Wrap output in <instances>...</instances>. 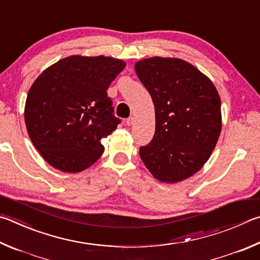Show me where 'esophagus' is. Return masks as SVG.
Segmentation results:
<instances>
[{
    "label": "esophagus",
    "mask_w": 260,
    "mask_h": 260,
    "mask_svg": "<svg viewBox=\"0 0 260 260\" xmlns=\"http://www.w3.org/2000/svg\"><path fill=\"white\" fill-rule=\"evenodd\" d=\"M134 120H135V118L134 117H129V118H127L126 119V124L128 125V126H132L134 124Z\"/></svg>",
    "instance_id": "1"
}]
</instances>
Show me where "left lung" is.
Wrapping results in <instances>:
<instances>
[{"label": "left lung", "instance_id": "8db88e82", "mask_svg": "<svg viewBox=\"0 0 260 260\" xmlns=\"http://www.w3.org/2000/svg\"><path fill=\"white\" fill-rule=\"evenodd\" d=\"M152 98L155 132L140 157L161 182L177 183L200 171L221 131L220 98L210 79L181 59L149 58L135 63Z\"/></svg>", "mask_w": 260, "mask_h": 260}]
</instances>
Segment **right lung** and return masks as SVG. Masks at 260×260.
<instances>
[{
    "label": "right lung",
    "mask_w": 260,
    "mask_h": 260,
    "mask_svg": "<svg viewBox=\"0 0 260 260\" xmlns=\"http://www.w3.org/2000/svg\"><path fill=\"white\" fill-rule=\"evenodd\" d=\"M126 63L108 56L73 55L52 64L28 92V135L52 167L78 173L101 157L120 124L107 89Z\"/></svg>",
    "instance_id": "right-lung-1"
}]
</instances>
